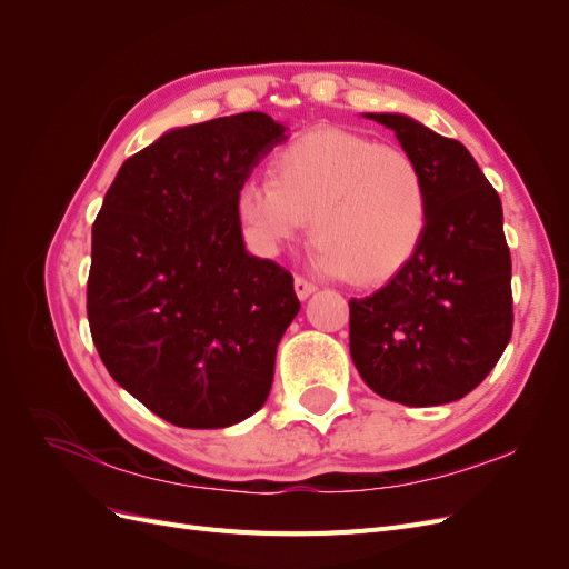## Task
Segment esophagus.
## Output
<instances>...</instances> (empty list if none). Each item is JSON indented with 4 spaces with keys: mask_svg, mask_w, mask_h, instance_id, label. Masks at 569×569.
Listing matches in <instances>:
<instances>
[{
    "mask_svg": "<svg viewBox=\"0 0 569 569\" xmlns=\"http://www.w3.org/2000/svg\"><path fill=\"white\" fill-rule=\"evenodd\" d=\"M318 289V284L316 282H311V280H306V278H295V291H297V297L303 301V299H308L313 295V291Z\"/></svg>",
    "mask_w": 569,
    "mask_h": 569,
    "instance_id": "obj_1",
    "label": "esophagus"
}]
</instances>
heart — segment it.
Returning a JSON list of instances; mask_svg holds the SVG:
<instances>
[{
	"label": "heart",
	"mask_w": 569,
	"mask_h": 569,
	"mask_svg": "<svg viewBox=\"0 0 569 569\" xmlns=\"http://www.w3.org/2000/svg\"><path fill=\"white\" fill-rule=\"evenodd\" d=\"M234 213L251 242L274 253L311 218L318 263L377 284L418 253L429 218L422 170L403 149L341 128L311 130L270 161V180H244Z\"/></svg>",
	"instance_id": "obj_1"
}]
</instances>
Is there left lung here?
<instances>
[{
  "label": "left lung",
  "mask_w": 569,
  "mask_h": 569,
  "mask_svg": "<svg viewBox=\"0 0 569 569\" xmlns=\"http://www.w3.org/2000/svg\"><path fill=\"white\" fill-rule=\"evenodd\" d=\"M366 116L393 130L422 170L429 218L412 261L349 301L353 366L382 399L451 403L485 380L512 335L501 199L458 140L401 113Z\"/></svg>",
  "instance_id": "left-lung-1"
}]
</instances>
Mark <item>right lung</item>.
<instances>
[{
	"instance_id": "right-lung-1",
	"label": "right lung",
	"mask_w": 569,
	"mask_h": 569,
	"mask_svg": "<svg viewBox=\"0 0 569 569\" xmlns=\"http://www.w3.org/2000/svg\"><path fill=\"white\" fill-rule=\"evenodd\" d=\"M284 126L247 111L170 130L120 166L92 226L88 320L113 380L187 429L247 420L299 313L295 278L247 253L234 194Z\"/></svg>"
}]
</instances>
